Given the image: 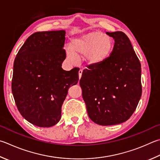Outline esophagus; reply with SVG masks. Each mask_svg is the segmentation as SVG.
<instances>
[{"mask_svg":"<svg viewBox=\"0 0 160 160\" xmlns=\"http://www.w3.org/2000/svg\"><path fill=\"white\" fill-rule=\"evenodd\" d=\"M82 69H80V70H79V71H78V75H79V79H80L81 77H82Z\"/></svg>","mask_w":160,"mask_h":160,"instance_id":"esophagus-1","label":"esophagus"}]
</instances>
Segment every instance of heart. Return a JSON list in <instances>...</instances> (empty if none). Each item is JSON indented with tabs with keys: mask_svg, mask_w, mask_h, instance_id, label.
Here are the masks:
<instances>
[{
	"mask_svg": "<svg viewBox=\"0 0 160 160\" xmlns=\"http://www.w3.org/2000/svg\"><path fill=\"white\" fill-rule=\"evenodd\" d=\"M113 48L111 36L94 31L72 40L71 47L66 48V54L72 62H75L77 57L85 56L88 64L98 66L108 59Z\"/></svg>",
	"mask_w": 160,
	"mask_h": 160,
	"instance_id": "obj_1",
	"label": "heart"
}]
</instances>
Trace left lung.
<instances>
[{
  "instance_id": "left-lung-1",
  "label": "left lung",
  "mask_w": 160,
  "mask_h": 160,
  "mask_svg": "<svg viewBox=\"0 0 160 160\" xmlns=\"http://www.w3.org/2000/svg\"><path fill=\"white\" fill-rule=\"evenodd\" d=\"M106 34L115 40L111 54L102 64L87 66L80 80L89 118L103 126L128 120L142 94L141 63L129 38L122 31Z\"/></svg>"
}]
</instances>
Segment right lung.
Segmentation results:
<instances>
[{"mask_svg":"<svg viewBox=\"0 0 160 160\" xmlns=\"http://www.w3.org/2000/svg\"><path fill=\"white\" fill-rule=\"evenodd\" d=\"M65 34L63 30L33 33L14 62L12 92L16 106L23 118L40 127L58 123L68 90L79 80V68H62Z\"/></svg>","mask_w":160,"mask_h":160,"instance_id":"add662e5","label":"right lung"}]
</instances>
